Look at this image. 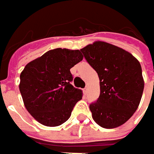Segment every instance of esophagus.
<instances>
[{"instance_id": "obj_1", "label": "esophagus", "mask_w": 154, "mask_h": 154, "mask_svg": "<svg viewBox=\"0 0 154 154\" xmlns=\"http://www.w3.org/2000/svg\"><path fill=\"white\" fill-rule=\"evenodd\" d=\"M83 93H84L85 95L87 93V87H85V88L83 89Z\"/></svg>"}]
</instances>
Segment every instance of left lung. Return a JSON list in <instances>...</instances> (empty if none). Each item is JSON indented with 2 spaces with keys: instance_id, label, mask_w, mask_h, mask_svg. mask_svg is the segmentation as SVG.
<instances>
[{
  "instance_id": "obj_1",
  "label": "left lung",
  "mask_w": 154,
  "mask_h": 154,
  "mask_svg": "<svg viewBox=\"0 0 154 154\" xmlns=\"http://www.w3.org/2000/svg\"><path fill=\"white\" fill-rule=\"evenodd\" d=\"M80 51L99 78L100 95L89 105L93 120L104 128L121 126L135 112L143 93L139 61L123 49L101 41Z\"/></svg>"
}]
</instances>
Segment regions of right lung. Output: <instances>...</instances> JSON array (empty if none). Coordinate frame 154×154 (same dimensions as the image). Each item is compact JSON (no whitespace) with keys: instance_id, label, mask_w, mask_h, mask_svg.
Wrapping results in <instances>:
<instances>
[{"instance_id":"right-lung-1","label":"right lung","mask_w":154,"mask_h":154,"mask_svg":"<svg viewBox=\"0 0 154 154\" xmlns=\"http://www.w3.org/2000/svg\"><path fill=\"white\" fill-rule=\"evenodd\" d=\"M82 59L79 50L57 48L29 62L21 72L20 91L24 104L41 124H62L82 98V91L71 84L70 72Z\"/></svg>"}]
</instances>
